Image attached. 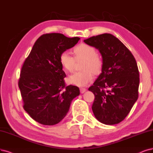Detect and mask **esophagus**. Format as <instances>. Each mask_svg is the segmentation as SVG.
I'll return each instance as SVG.
<instances>
[{
	"mask_svg": "<svg viewBox=\"0 0 153 153\" xmlns=\"http://www.w3.org/2000/svg\"><path fill=\"white\" fill-rule=\"evenodd\" d=\"M80 91H81V93H84V92L86 91V89L83 88H80Z\"/></svg>",
	"mask_w": 153,
	"mask_h": 153,
	"instance_id": "esophagus-1",
	"label": "esophagus"
}]
</instances>
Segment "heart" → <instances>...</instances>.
I'll return each mask as SVG.
<instances>
[{
    "label": "heart",
    "mask_w": 153,
    "mask_h": 153,
    "mask_svg": "<svg viewBox=\"0 0 153 153\" xmlns=\"http://www.w3.org/2000/svg\"><path fill=\"white\" fill-rule=\"evenodd\" d=\"M74 58L67 52H62L60 55V62L64 69L67 72L73 70L75 60L85 59L82 67L83 71L72 74L68 78V81L77 86H86L94 78L93 73L98 74L102 68V60L97 55V51L93 47L82 43L74 49Z\"/></svg>",
    "instance_id": "obj_1"
}]
</instances>
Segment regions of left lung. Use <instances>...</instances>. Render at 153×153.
<instances>
[{"label":"left lung","mask_w":153,"mask_h":153,"mask_svg":"<svg viewBox=\"0 0 153 153\" xmlns=\"http://www.w3.org/2000/svg\"><path fill=\"white\" fill-rule=\"evenodd\" d=\"M102 56L101 73L88 90L95 97L92 106L97 119L106 125L122 122L138 98L139 73L132 53L117 37L104 33L84 39ZM104 88H108L105 91Z\"/></svg>","instance_id":"1"}]
</instances>
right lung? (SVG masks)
I'll list each match as a JSON object with an SVG mask.
<instances>
[{
	"label": "right lung",
	"mask_w": 153,
	"mask_h": 153,
	"mask_svg": "<svg viewBox=\"0 0 153 153\" xmlns=\"http://www.w3.org/2000/svg\"><path fill=\"white\" fill-rule=\"evenodd\" d=\"M79 37L61 33L39 37L22 67L18 82L25 111L33 120L53 126L65 117L72 100L79 95L78 87H65L60 55L75 46Z\"/></svg>",
	"instance_id": "obj_1"
}]
</instances>
